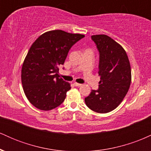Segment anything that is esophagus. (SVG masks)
<instances>
[{
  "label": "esophagus",
  "mask_w": 151,
  "mask_h": 151,
  "mask_svg": "<svg viewBox=\"0 0 151 151\" xmlns=\"http://www.w3.org/2000/svg\"><path fill=\"white\" fill-rule=\"evenodd\" d=\"M74 84L76 86H81V85H82V84H79V83H77V82H74Z\"/></svg>",
  "instance_id": "esophagus-1"
}]
</instances>
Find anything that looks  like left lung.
Here are the masks:
<instances>
[{"label":"left lung","instance_id":"1","mask_svg":"<svg viewBox=\"0 0 151 151\" xmlns=\"http://www.w3.org/2000/svg\"><path fill=\"white\" fill-rule=\"evenodd\" d=\"M99 52V89L84 99L91 110L101 114L111 111L121 104L129 91L131 70L124 48L106 35L91 36Z\"/></svg>","mask_w":151,"mask_h":151}]
</instances>
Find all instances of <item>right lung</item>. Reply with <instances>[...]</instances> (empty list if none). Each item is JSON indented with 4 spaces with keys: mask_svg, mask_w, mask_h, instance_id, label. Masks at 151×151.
<instances>
[{
    "mask_svg": "<svg viewBox=\"0 0 151 151\" xmlns=\"http://www.w3.org/2000/svg\"><path fill=\"white\" fill-rule=\"evenodd\" d=\"M84 35L57 30L41 35L30 47L22 64L21 80L26 97L42 111L55 109L65 101L70 84L59 75L69 51Z\"/></svg>",
    "mask_w": 151,
    "mask_h": 151,
    "instance_id": "obj_1",
    "label": "right lung"
}]
</instances>
